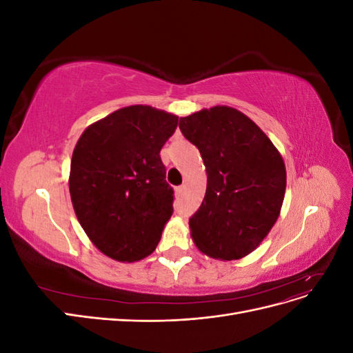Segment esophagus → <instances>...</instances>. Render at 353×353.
<instances>
[{"instance_id":"esophagus-1","label":"esophagus","mask_w":353,"mask_h":353,"mask_svg":"<svg viewBox=\"0 0 353 353\" xmlns=\"http://www.w3.org/2000/svg\"><path fill=\"white\" fill-rule=\"evenodd\" d=\"M183 191H184V187H176L175 188V194L179 197L181 194H183Z\"/></svg>"}]
</instances>
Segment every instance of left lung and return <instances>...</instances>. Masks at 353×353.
<instances>
[{
  "label": "left lung",
  "mask_w": 353,
  "mask_h": 353,
  "mask_svg": "<svg viewBox=\"0 0 353 353\" xmlns=\"http://www.w3.org/2000/svg\"><path fill=\"white\" fill-rule=\"evenodd\" d=\"M179 130L199 148L208 172L205 199L188 222L191 237L212 258L240 259L279 219L283 157L258 125L227 105L181 117Z\"/></svg>",
  "instance_id": "8db88e82"
}]
</instances>
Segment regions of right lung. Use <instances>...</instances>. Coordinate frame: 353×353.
<instances>
[{"label": "right lung", "mask_w": 353, "mask_h": 353, "mask_svg": "<svg viewBox=\"0 0 353 353\" xmlns=\"http://www.w3.org/2000/svg\"><path fill=\"white\" fill-rule=\"evenodd\" d=\"M178 116L130 105L92 123L74 147L69 190L74 213L95 248L134 262L153 253L174 213L160 150Z\"/></svg>", "instance_id": "obj_1"}]
</instances>
